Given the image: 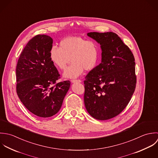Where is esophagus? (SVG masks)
<instances>
[{
    "mask_svg": "<svg viewBox=\"0 0 158 158\" xmlns=\"http://www.w3.org/2000/svg\"><path fill=\"white\" fill-rule=\"evenodd\" d=\"M71 82L73 83H75V82H81V81L80 79H72Z\"/></svg>",
    "mask_w": 158,
    "mask_h": 158,
    "instance_id": "1",
    "label": "esophagus"
}]
</instances>
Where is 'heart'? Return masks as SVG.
Returning a JSON list of instances; mask_svg holds the SVG:
<instances>
[{"label":"heart","instance_id":"obj_1","mask_svg":"<svg viewBox=\"0 0 158 158\" xmlns=\"http://www.w3.org/2000/svg\"><path fill=\"white\" fill-rule=\"evenodd\" d=\"M99 46L94 40H87L81 36H69L60 42V47L52 46L49 56L51 62L59 69L63 70L69 62L64 76L74 78L84 71L93 70L99 60Z\"/></svg>","mask_w":158,"mask_h":158}]
</instances>
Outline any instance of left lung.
<instances>
[{"instance_id":"obj_1","label":"left lung","mask_w":158,"mask_h":158,"mask_svg":"<svg viewBox=\"0 0 158 158\" xmlns=\"http://www.w3.org/2000/svg\"><path fill=\"white\" fill-rule=\"evenodd\" d=\"M87 35L101 44L102 61L85 76V106L92 117L109 120L125 109L135 91V59L129 47L115 33Z\"/></svg>"}]
</instances>
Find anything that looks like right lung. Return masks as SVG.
Segmentation results:
<instances>
[{"label":"right lung","instance_id":"right-lung-1","mask_svg":"<svg viewBox=\"0 0 158 158\" xmlns=\"http://www.w3.org/2000/svg\"><path fill=\"white\" fill-rule=\"evenodd\" d=\"M53 40L37 35L27 43L16 69V93L24 106L34 115L50 117L60 109L70 81L57 82L60 74L50 59Z\"/></svg>","mask_w":158,"mask_h":158}]
</instances>
